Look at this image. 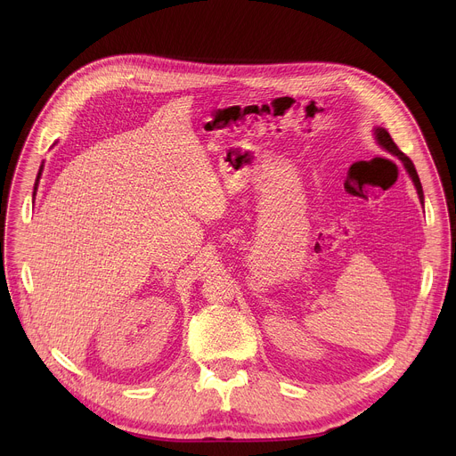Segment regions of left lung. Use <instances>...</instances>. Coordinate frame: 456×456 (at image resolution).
<instances>
[{
  "label": "left lung",
  "instance_id": "obj_1",
  "mask_svg": "<svg viewBox=\"0 0 456 456\" xmlns=\"http://www.w3.org/2000/svg\"><path fill=\"white\" fill-rule=\"evenodd\" d=\"M375 139H377V142H379V146L380 148H384L386 151H389V153H394L395 157H399L401 160H403V164H404V167L408 169V173H410V176L413 178V182H415V187H417V192H419V197H420V200H422V185H420V180H419V175H417V169H415V166H413V162L397 148V144L394 142V139L389 137V134L386 132L384 127H377L375 129Z\"/></svg>",
  "mask_w": 456,
  "mask_h": 456
}]
</instances>
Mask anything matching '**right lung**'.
Masks as SVG:
<instances>
[{
	"instance_id": "1",
	"label": "right lung",
	"mask_w": 456,
	"mask_h": 456,
	"mask_svg": "<svg viewBox=\"0 0 456 456\" xmlns=\"http://www.w3.org/2000/svg\"><path fill=\"white\" fill-rule=\"evenodd\" d=\"M41 169H43V166H41ZM41 169H39V173H37V178H36V183H34V194H36V189H37V182H39V176H41Z\"/></svg>"
}]
</instances>
